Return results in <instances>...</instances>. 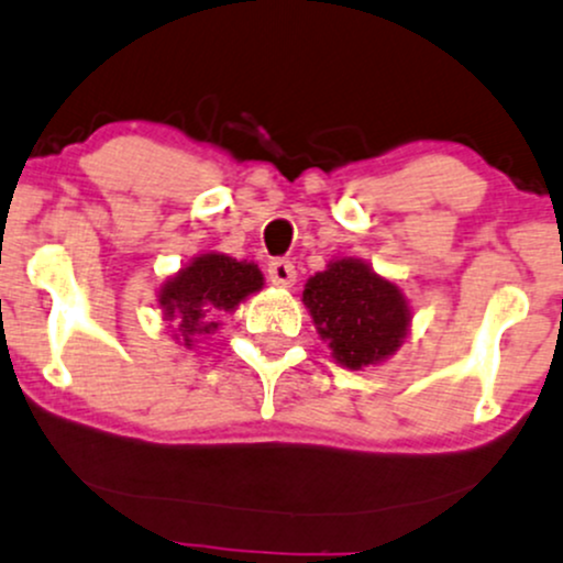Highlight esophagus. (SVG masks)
<instances>
[{
  "mask_svg": "<svg viewBox=\"0 0 563 563\" xmlns=\"http://www.w3.org/2000/svg\"><path fill=\"white\" fill-rule=\"evenodd\" d=\"M268 279L274 284H279V287H292L295 279H298L292 260H284V257L271 260V263H268Z\"/></svg>",
  "mask_w": 563,
  "mask_h": 563,
  "instance_id": "34e87169",
  "label": "esophagus"
}]
</instances>
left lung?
I'll return each mask as SVG.
<instances>
[{
    "mask_svg": "<svg viewBox=\"0 0 563 563\" xmlns=\"http://www.w3.org/2000/svg\"><path fill=\"white\" fill-rule=\"evenodd\" d=\"M303 303L341 365L360 371L397 352L410 313L400 289L360 260H335L308 279Z\"/></svg>",
    "mask_w": 563,
    "mask_h": 563,
    "instance_id": "left-lung-1",
    "label": "left lung"
}]
</instances>
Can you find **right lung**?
<instances>
[{
  "label": "right lung",
  "instance_id": "obj_1",
  "mask_svg": "<svg viewBox=\"0 0 563 563\" xmlns=\"http://www.w3.org/2000/svg\"><path fill=\"white\" fill-rule=\"evenodd\" d=\"M260 287L263 274L255 263H239L225 255H201L163 287L161 306L166 308V317L177 319L185 330V343L190 346L192 341L187 335L217 328L211 319L222 311H233Z\"/></svg>",
  "mask_w": 563,
  "mask_h": 563
}]
</instances>
